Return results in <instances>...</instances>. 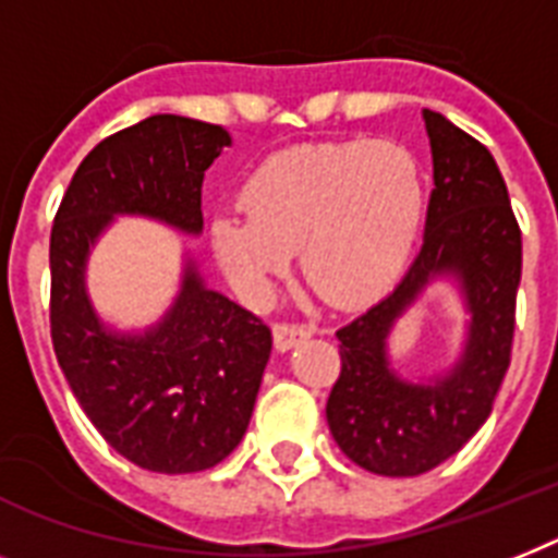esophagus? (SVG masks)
<instances>
[{
	"mask_svg": "<svg viewBox=\"0 0 558 558\" xmlns=\"http://www.w3.org/2000/svg\"><path fill=\"white\" fill-rule=\"evenodd\" d=\"M313 333L311 325H290V322H276L274 325V344L276 351H290V348H296L302 339Z\"/></svg>",
	"mask_w": 558,
	"mask_h": 558,
	"instance_id": "obj_1",
	"label": "esophagus"
}]
</instances>
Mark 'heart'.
Wrapping results in <instances>:
<instances>
[{"label":"heart","mask_w":558,"mask_h":558,"mask_svg":"<svg viewBox=\"0 0 558 558\" xmlns=\"http://www.w3.org/2000/svg\"><path fill=\"white\" fill-rule=\"evenodd\" d=\"M239 202L245 216L210 222V247L245 296H268L299 251L307 282L353 307L402 276L425 222V177L399 142H319L268 156Z\"/></svg>","instance_id":"heart-1"}]
</instances>
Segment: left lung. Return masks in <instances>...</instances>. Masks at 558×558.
<instances>
[{"instance_id": "obj_1", "label": "left lung", "mask_w": 558, "mask_h": 558, "mask_svg": "<svg viewBox=\"0 0 558 558\" xmlns=\"http://www.w3.org/2000/svg\"><path fill=\"white\" fill-rule=\"evenodd\" d=\"M422 117L434 154L425 242L390 296L336 330L342 373L325 408L342 453L379 476H418L464 448L494 411L517 328L522 230L496 159L436 110ZM439 275L472 313L465 348L450 372L408 383L389 367L387 336Z\"/></svg>"}]
</instances>
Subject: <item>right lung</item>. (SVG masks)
Returning <instances> with one entry per match:
<instances>
[{
  "mask_svg": "<svg viewBox=\"0 0 558 558\" xmlns=\"http://www.w3.org/2000/svg\"><path fill=\"white\" fill-rule=\"evenodd\" d=\"M228 145L219 124L142 119L82 159L50 230L59 367L110 448L154 473L207 471L233 453L270 359V328L207 288L193 259L154 328H105L85 288L87 256L113 216H147L199 236L202 179Z\"/></svg>",
  "mask_w": 558,
  "mask_h": 558,
  "instance_id": "right-lung-1",
  "label": "right lung"
}]
</instances>
